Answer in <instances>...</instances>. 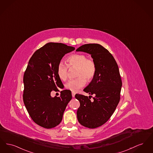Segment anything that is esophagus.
I'll use <instances>...</instances> for the list:
<instances>
[{"mask_svg": "<svg viewBox=\"0 0 153 153\" xmlns=\"http://www.w3.org/2000/svg\"><path fill=\"white\" fill-rule=\"evenodd\" d=\"M75 95H76V94H75V92H72V97H75Z\"/></svg>", "mask_w": 153, "mask_h": 153, "instance_id": "34e87169", "label": "esophagus"}]
</instances>
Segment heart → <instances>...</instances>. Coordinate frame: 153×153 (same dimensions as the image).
<instances>
[{
	"label": "heart",
	"mask_w": 153,
	"mask_h": 153,
	"mask_svg": "<svg viewBox=\"0 0 153 153\" xmlns=\"http://www.w3.org/2000/svg\"><path fill=\"white\" fill-rule=\"evenodd\" d=\"M68 66L70 68H77V79L68 81L65 87L72 92H77L83 87L86 83V80H91L96 73V66L94 62L87 59L83 54H74L67 58ZM56 73L59 79L65 81L68 78V67L62 62H59L56 67Z\"/></svg>",
	"instance_id": "b5f03b06"
}]
</instances>
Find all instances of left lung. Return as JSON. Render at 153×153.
Masks as SVG:
<instances>
[{"instance_id":"1","label":"left lung","mask_w":153,"mask_h":153,"mask_svg":"<svg viewBox=\"0 0 153 153\" xmlns=\"http://www.w3.org/2000/svg\"><path fill=\"white\" fill-rule=\"evenodd\" d=\"M76 51L90 54L96 66L95 74L84 91L95 95L91 100L87 96L76 94L80 106L77 111L79 123L87 128L102 126L113 114L120 99L122 82L117 62L107 49L99 44H86Z\"/></svg>"}]
</instances>
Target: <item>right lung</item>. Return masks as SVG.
Returning a JSON list of instances; mask_svg holds the SVG:
<instances>
[{
    "label": "right lung",
    "instance_id": "right-lung-1",
    "mask_svg": "<svg viewBox=\"0 0 153 153\" xmlns=\"http://www.w3.org/2000/svg\"><path fill=\"white\" fill-rule=\"evenodd\" d=\"M74 50L63 43H48L36 51L29 61L23 79V100L33 121L43 128L58 126L72 99L70 90L62 91L59 97H52L51 92L62 85L56 73L57 65L65 54Z\"/></svg>",
    "mask_w": 153,
    "mask_h": 153
}]
</instances>
